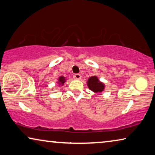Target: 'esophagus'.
<instances>
[{
  "mask_svg": "<svg viewBox=\"0 0 155 155\" xmlns=\"http://www.w3.org/2000/svg\"><path fill=\"white\" fill-rule=\"evenodd\" d=\"M73 78H74V79L75 80H80L82 76H81V75L79 74V73H76V74L73 75Z\"/></svg>",
  "mask_w": 155,
  "mask_h": 155,
  "instance_id": "esophagus-1",
  "label": "esophagus"
}]
</instances>
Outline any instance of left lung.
<instances>
[{
  "label": "left lung",
  "mask_w": 155,
  "mask_h": 155,
  "mask_svg": "<svg viewBox=\"0 0 155 155\" xmlns=\"http://www.w3.org/2000/svg\"><path fill=\"white\" fill-rule=\"evenodd\" d=\"M87 86L90 90L95 93H98V94L103 91L104 89V84L100 82L96 76H92L88 79Z\"/></svg>",
  "instance_id": "8db88e82"
}]
</instances>
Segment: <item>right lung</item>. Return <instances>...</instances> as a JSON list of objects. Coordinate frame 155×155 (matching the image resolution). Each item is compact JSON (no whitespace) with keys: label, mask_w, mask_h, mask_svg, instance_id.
<instances>
[{"label":"right lung","mask_w":155,"mask_h":155,"mask_svg":"<svg viewBox=\"0 0 155 155\" xmlns=\"http://www.w3.org/2000/svg\"><path fill=\"white\" fill-rule=\"evenodd\" d=\"M65 82H66V78L63 77V76H60V77H59V79H58V83L59 85H63Z\"/></svg>","instance_id":"right-lung-1"}]
</instances>
